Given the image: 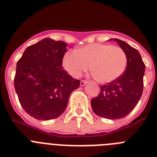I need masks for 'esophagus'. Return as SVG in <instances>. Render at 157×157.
<instances>
[{
  "label": "esophagus",
  "instance_id": "1",
  "mask_svg": "<svg viewBox=\"0 0 157 157\" xmlns=\"http://www.w3.org/2000/svg\"><path fill=\"white\" fill-rule=\"evenodd\" d=\"M86 83H87V81H86V80H82V81L80 82V86H85Z\"/></svg>",
  "mask_w": 157,
  "mask_h": 157
}]
</instances>
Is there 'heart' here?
Masks as SVG:
<instances>
[{
    "mask_svg": "<svg viewBox=\"0 0 157 157\" xmlns=\"http://www.w3.org/2000/svg\"><path fill=\"white\" fill-rule=\"evenodd\" d=\"M63 65L69 74L79 78L90 68L101 83H110L124 73L127 65L125 51L109 44L94 43L64 54Z\"/></svg>",
    "mask_w": 157,
    "mask_h": 157,
    "instance_id": "b5f03b06",
    "label": "heart"
}]
</instances>
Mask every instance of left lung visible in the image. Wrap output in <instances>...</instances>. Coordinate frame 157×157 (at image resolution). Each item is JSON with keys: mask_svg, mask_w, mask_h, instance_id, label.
Returning a JSON list of instances; mask_svg holds the SVG:
<instances>
[{"mask_svg": "<svg viewBox=\"0 0 157 157\" xmlns=\"http://www.w3.org/2000/svg\"><path fill=\"white\" fill-rule=\"evenodd\" d=\"M114 41L127 54V68L116 81L101 86L100 94L91 100L94 113L110 120L125 117L135 108L143 92L145 69V63L136 48L117 38Z\"/></svg>", "mask_w": 157, "mask_h": 157, "instance_id": "obj_1", "label": "left lung"}]
</instances>
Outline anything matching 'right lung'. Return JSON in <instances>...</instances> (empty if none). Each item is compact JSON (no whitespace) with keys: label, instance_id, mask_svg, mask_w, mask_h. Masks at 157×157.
<instances>
[{"label":"right lung","instance_id":"add662e5","mask_svg":"<svg viewBox=\"0 0 157 157\" xmlns=\"http://www.w3.org/2000/svg\"><path fill=\"white\" fill-rule=\"evenodd\" d=\"M67 44L44 38L26 48L16 64L14 86L25 112L39 120H53L64 112L71 93L80 81L62 67Z\"/></svg>","mask_w":157,"mask_h":157}]
</instances>
